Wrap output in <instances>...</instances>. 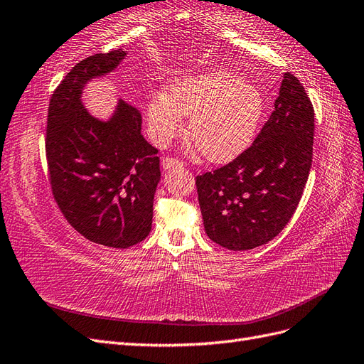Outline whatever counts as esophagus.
Masks as SVG:
<instances>
[{"label":"esophagus","mask_w":364,"mask_h":364,"mask_svg":"<svg viewBox=\"0 0 364 364\" xmlns=\"http://www.w3.org/2000/svg\"><path fill=\"white\" fill-rule=\"evenodd\" d=\"M182 162L181 161H178V159H174V158H164L162 159V168L164 170H173V168H179V167H182Z\"/></svg>","instance_id":"1"}]
</instances>
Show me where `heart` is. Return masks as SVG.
<instances>
[{
  "label": "heart",
  "mask_w": 364,
  "mask_h": 364,
  "mask_svg": "<svg viewBox=\"0 0 364 364\" xmlns=\"http://www.w3.org/2000/svg\"><path fill=\"white\" fill-rule=\"evenodd\" d=\"M259 87L226 70L183 75L167 94L149 98L146 112L151 139L168 144L183 129L202 155L213 162H226L243 153L257 134L264 114Z\"/></svg>",
  "instance_id": "heart-1"
}]
</instances>
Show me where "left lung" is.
I'll list each match as a JSON object with an SVG mask.
<instances>
[{"label":"left lung","instance_id":"obj_1","mask_svg":"<svg viewBox=\"0 0 364 364\" xmlns=\"http://www.w3.org/2000/svg\"><path fill=\"white\" fill-rule=\"evenodd\" d=\"M313 138V105L301 82L285 73L274 111L253 144L196 178L206 235L229 250H249L277 237L299 205Z\"/></svg>","mask_w":364,"mask_h":364}]
</instances>
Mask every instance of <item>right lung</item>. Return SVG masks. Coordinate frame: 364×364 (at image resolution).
<instances>
[{
    "label": "right lung",
    "instance_id": "add662e5",
    "mask_svg": "<svg viewBox=\"0 0 364 364\" xmlns=\"http://www.w3.org/2000/svg\"><path fill=\"white\" fill-rule=\"evenodd\" d=\"M126 56L121 48L98 53L65 75L51 95L46 139L51 191L63 217L85 238L115 249L150 232L158 150L141 135L138 109L118 100L114 114L100 119L86 111L82 94Z\"/></svg>",
    "mask_w": 364,
    "mask_h": 364
}]
</instances>
